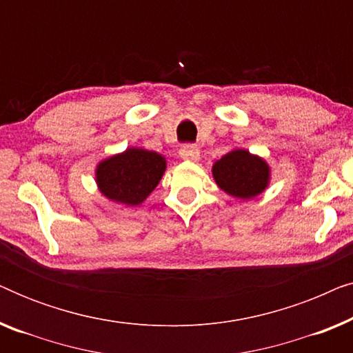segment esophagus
Returning <instances> with one entry per match:
<instances>
[{
    "label": "esophagus",
    "mask_w": 353,
    "mask_h": 353,
    "mask_svg": "<svg viewBox=\"0 0 353 353\" xmlns=\"http://www.w3.org/2000/svg\"><path fill=\"white\" fill-rule=\"evenodd\" d=\"M180 157L185 159V161L196 162L197 159H199V149L192 146V144H186V146H183L180 149Z\"/></svg>",
    "instance_id": "obj_1"
}]
</instances>
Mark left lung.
Masks as SVG:
<instances>
[{
	"label": "left lung",
	"mask_w": 353,
	"mask_h": 353,
	"mask_svg": "<svg viewBox=\"0 0 353 353\" xmlns=\"http://www.w3.org/2000/svg\"><path fill=\"white\" fill-rule=\"evenodd\" d=\"M221 190L239 199H252L268 186L270 167L244 149H234L216 161L212 168Z\"/></svg>",
	"instance_id": "1"
}]
</instances>
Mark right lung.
<instances>
[{
  "instance_id": "right-lung-1",
  "label": "right lung",
  "mask_w": 353,
  "mask_h": 353,
  "mask_svg": "<svg viewBox=\"0 0 353 353\" xmlns=\"http://www.w3.org/2000/svg\"><path fill=\"white\" fill-rule=\"evenodd\" d=\"M165 167V159L161 154L128 148L99 163L96 183L108 199L125 205H138L159 185Z\"/></svg>"
}]
</instances>
